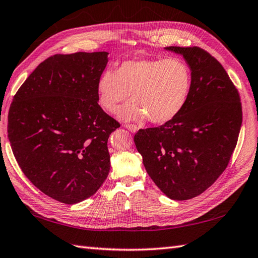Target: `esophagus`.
<instances>
[{"label":"esophagus","instance_id":"1","mask_svg":"<svg viewBox=\"0 0 258 258\" xmlns=\"http://www.w3.org/2000/svg\"><path fill=\"white\" fill-rule=\"evenodd\" d=\"M124 127L127 128L129 131H131V133H137V131H138V129H139L134 123H124Z\"/></svg>","mask_w":258,"mask_h":258}]
</instances>
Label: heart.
<instances>
[{
	"label": "heart",
	"mask_w": 258,
	"mask_h": 258,
	"mask_svg": "<svg viewBox=\"0 0 258 258\" xmlns=\"http://www.w3.org/2000/svg\"><path fill=\"white\" fill-rule=\"evenodd\" d=\"M192 73L181 58L131 59L121 62L116 72H105L97 82V99L105 111L120 110L124 120L148 118L162 124L179 114L190 96Z\"/></svg>",
	"instance_id": "obj_1"
}]
</instances>
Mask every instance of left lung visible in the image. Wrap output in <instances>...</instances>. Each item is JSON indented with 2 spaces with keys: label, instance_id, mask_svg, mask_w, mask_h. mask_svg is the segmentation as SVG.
<instances>
[{
  "label": "left lung",
  "instance_id": "8db88e82",
  "mask_svg": "<svg viewBox=\"0 0 258 258\" xmlns=\"http://www.w3.org/2000/svg\"><path fill=\"white\" fill-rule=\"evenodd\" d=\"M191 68L192 87L183 110L160 127L135 135L149 176L170 199L202 194L230 162L241 130L242 102L224 67L207 50L169 46Z\"/></svg>",
  "mask_w": 258,
  "mask_h": 258
}]
</instances>
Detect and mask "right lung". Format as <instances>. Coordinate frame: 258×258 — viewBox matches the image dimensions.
Wrapping results in <instances>:
<instances>
[{
	"mask_svg": "<svg viewBox=\"0 0 258 258\" xmlns=\"http://www.w3.org/2000/svg\"><path fill=\"white\" fill-rule=\"evenodd\" d=\"M107 51L55 54L39 64L10 106L8 137L21 170L38 190L75 204L107 179V142L120 127L98 105Z\"/></svg>",
	"mask_w": 258,
	"mask_h": 258,
	"instance_id": "add662e5",
	"label": "right lung"
}]
</instances>
